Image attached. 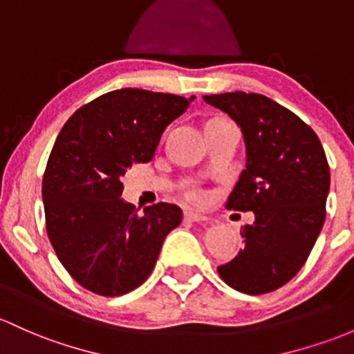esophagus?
Here are the masks:
<instances>
[{"instance_id":"obj_1","label":"esophagus","mask_w":354,"mask_h":354,"mask_svg":"<svg viewBox=\"0 0 354 354\" xmlns=\"http://www.w3.org/2000/svg\"><path fill=\"white\" fill-rule=\"evenodd\" d=\"M203 221H207L206 216L196 214V212H191V211L184 212V223H203Z\"/></svg>"}]
</instances>
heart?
<instances>
[{
	"mask_svg": "<svg viewBox=\"0 0 354 354\" xmlns=\"http://www.w3.org/2000/svg\"><path fill=\"white\" fill-rule=\"evenodd\" d=\"M182 199L185 203L192 204V206H203L207 199V194L204 192V189L197 187V185H189L182 191Z\"/></svg>",
	"mask_w": 354,
	"mask_h": 354,
	"instance_id": "1",
	"label": "heart"
}]
</instances>
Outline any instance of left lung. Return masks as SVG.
<instances>
[{
    "instance_id": "8db88e82",
    "label": "left lung",
    "mask_w": 354,
    "mask_h": 354,
    "mask_svg": "<svg viewBox=\"0 0 354 354\" xmlns=\"http://www.w3.org/2000/svg\"><path fill=\"white\" fill-rule=\"evenodd\" d=\"M204 101L227 113L245 136L246 169L226 207L254 212V223L241 227L245 248L218 273L243 294L273 292L297 275L324 224V148L309 124L263 94L234 91Z\"/></svg>"
}]
</instances>
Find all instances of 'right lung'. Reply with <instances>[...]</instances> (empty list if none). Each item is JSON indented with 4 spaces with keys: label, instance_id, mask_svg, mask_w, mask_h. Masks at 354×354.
Returning a JSON list of instances; mask_svg holds the SVG:
<instances>
[{
    "label": "right lung",
    "instance_id": "1",
    "mask_svg": "<svg viewBox=\"0 0 354 354\" xmlns=\"http://www.w3.org/2000/svg\"><path fill=\"white\" fill-rule=\"evenodd\" d=\"M189 100L118 89L81 106L57 136L41 180L45 227L57 258L79 285L104 297L128 294L150 277L167 234L180 224L176 204L142 216L121 199V177L150 162L163 130Z\"/></svg>",
    "mask_w": 354,
    "mask_h": 354
}]
</instances>
